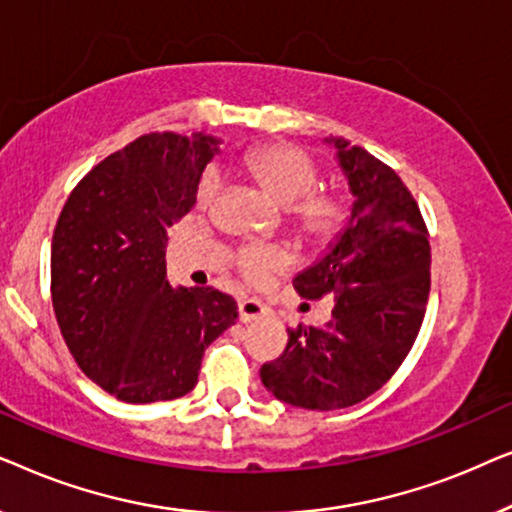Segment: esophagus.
Segmentation results:
<instances>
[{"instance_id": "esophagus-1", "label": "esophagus", "mask_w": 512, "mask_h": 512, "mask_svg": "<svg viewBox=\"0 0 512 512\" xmlns=\"http://www.w3.org/2000/svg\"><path fill=\"white\" fill-rule=\"evenodd\" d=\"M240 321L242 324H249V321H256L265 317V305L261 303V300L256 298H242L240 300Z\"/></svg>"}]
</instances>
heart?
Masks as SVG:
<instances>
[{
  "label": "heart",
  "mask_w": 512,
  "mask_h": 512,
  "mask_svg": "<svg viewBox=\"0 0 512 512\" xmlns=\"http://www.w3.org/2000/svg\"><path fill=\"white\" fill-rule=\"evenodd\" d=\"M247 170L258 186L277 200L279 205L289 207V214L296 226L307 237L328 240L338 233L345 221V205L338 195L314 191L319 181V170L312 156L300 146L293 144H268L254 149L244 158ZM219 179L214 172L202 174L195 202L200 209L209 207L214 200ZM286 263V256L279 249L270 247H247L240 254V268L251 282L261 279L272 270H279Z\"/></svg>",
  "instance_id": "obj_1"
}]
</instances>
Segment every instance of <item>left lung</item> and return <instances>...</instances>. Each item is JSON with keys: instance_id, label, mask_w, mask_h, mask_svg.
Here are the masks:
<instances>
[{"instance_id": "obj_1", "label": "left lung", "mask_w": 512, "mask_h": 512, "mask_svg": "<svg viewBox=\"0 0 512 512\" xmlns=\"http://www.w3.org/2000/svg\"><path fill=\"white\" fill-rule=\"evenodd\" d=\"M326 144L352 212L293 289L307 300L333 293L331 321L289 331L284 354L261 368L272 396L305 410L349 408L375 394L412 349L431 289L429 233L401 177L347 139Z\"/></svg>"}]
</instances>
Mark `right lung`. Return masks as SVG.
Masks as SVG:
<instances>
[{
	"label": "right lung",
	"instance_id": "1",
	"mask_svg": "<svg viewBox=\"0 0 512 512\" xmlns=\"http://www.w3.org/2000/svg\"><path fill=\"white\" fill-rule=\"evenodd\" d=\"M219 139L151 132L95 165L62 207L51 296L79 368L125 403L172 401L198 384L205 349L237 319L228 293L172 286L167 228L195 205Z\"/></svg>",
	"mask_w": 512,
	"mask_h": 512
}]
</instances>
